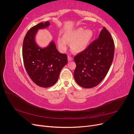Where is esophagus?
<instances>
[{
  "instance_id": "esophagus-1",
  "label": "esophagus",
  "mask_w": 134,
  "mask_h": 134,
  "mask_svg": "<svg viewBox=\"0 0 134 134\" xmlns=\"http://www.w3.org/2000/svg\"><path fill=\"white\" fill-rule=\"evenodd\" d=\"M68 59L69 62H70V61L73 60V59H72V58L71 57V56H70V55H68Z\"/></svg>"
}]
</instances>
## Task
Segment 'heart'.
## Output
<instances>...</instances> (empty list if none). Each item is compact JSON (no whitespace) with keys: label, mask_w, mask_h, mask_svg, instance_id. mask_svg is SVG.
Wrapping results in <instances>:
<instances>
[{"label":"heart","mask_w":134,"mask_h":134,"mask_svg":"<svg viewBox=\"0 0 134 134\" xmlns=\"http://www.w3.org/2000/svg\"><path fill=\"white\" fill-rule=\"evenodd\" d=\"M93 32L90 30H85L78 28L66 33L64 38L58 40L59 46L62 50L66 48V42L71 44V49L75 53H80L88 47L93 37Z\"/></svg>","instance_id":"heart-1"}]
</instances>
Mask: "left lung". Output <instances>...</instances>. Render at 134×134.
<instances>
[{
    "instance_id": "left-lung-1",
    "label": "left lung",
    "mask_w": 134,
    "mask_h": 134,
    "mask_svg": "<svg viewBox=\"0 0 134 134\" xmlns=\"http://www.w3.org/2000/svg\"><path fill=\"white\" fill-rule=\"evenodd\" d=\"M114 51L113 40L108 31L103 27L98 38L74 57L76 68L74 77L76 83L85 88L98 85L110 68Z\"/></svg>"
}]
</instances>
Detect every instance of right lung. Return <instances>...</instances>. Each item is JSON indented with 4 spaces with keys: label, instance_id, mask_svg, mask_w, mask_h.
<instances>
[{
    "label": "right lung",
    "instance_id": "1",
    "mask_svg": "<svg viewBox=\"0 0 134 134\" xmlns=\"http://www.w3.org/2000/svg\"><path fill=\"white\" fill-rule=\"evenodd\" d=\"M50 26L48 21L37 24L27 32L23 42L22 55L28 75L37 86L50 87L57 82L63 67L68 63L66 54L57 50L54 41L44 47H40L35 42L38 30Z\"/></svg>",
    "mask_w": 134,
    "mask_h": 134
}]
</instances>
